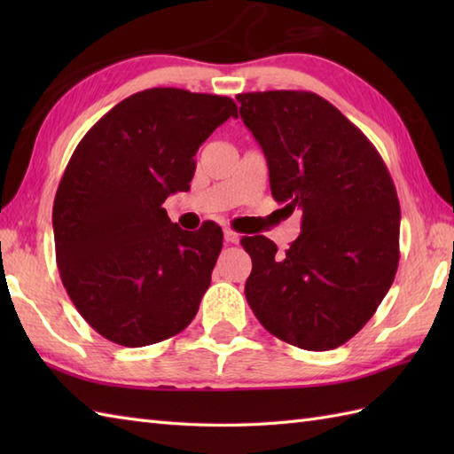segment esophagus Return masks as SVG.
<instances>
[{
	"label": "esophagus",
	"mask_w": 454,
	"mask_h": 454,
	"mask_svg": "<svg viewBox=\"0 0 454 454\" xmlns=\"http://www.w3.org/2000/svg\"><path fill=\"white\" fill-rule=\"evenodd\" d=\"M224 239H226V244H238L239 242V234L234 232L232 228H224Z\"/></svg>",
	"instance_id": "34e87169"
}]
</instances>
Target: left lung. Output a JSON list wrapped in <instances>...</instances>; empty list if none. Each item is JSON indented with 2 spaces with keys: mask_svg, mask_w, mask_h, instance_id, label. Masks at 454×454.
Listing matches in <instances>:
<instances>
[{
  "mask_svg": "<svg viewBox=\"0 0 454 454\" xmlns=\"http://www.w3.org/2000/svg\"><path fill=\"white\" fill-rule=\"evenodd\" d=\"M262 146L271 195L302 212L285 254L244 236L252 257L246 298L269 333L308 351L349 341L387 296L400 259V202L371 140L310 91L236 98Z\"/></svg>",
  "mask_w": 454,
  "mask_h": 454,
  "instance_id": "1",
  "label": "left lung"
}]
</instances>
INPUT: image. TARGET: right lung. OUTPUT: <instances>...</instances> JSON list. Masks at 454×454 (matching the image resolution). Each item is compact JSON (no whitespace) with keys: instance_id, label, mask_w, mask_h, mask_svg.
I'll return each instance as SVG.
<instances>
[{"instance_id":"add662e5","label":"right lung","mask_w":454,"mask_h":454,"mask_svg":"<svg viewBox=\"0 0 454 454\" xmlns=\"http://www.w3.org/2000/svg\"><path fill=\"white\" fill-rule=\"evenodd\" d=\"M234 99L153 88L93 124L56 191V263L74 306L105 340L144 347L185 330L222 249V228L187 232L163 200L189 191L195 153Z\"/></svg>"}]
</instances>
